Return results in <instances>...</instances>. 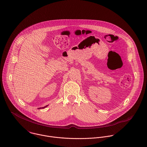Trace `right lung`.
I'll list each match as a JSON object with an SVG mask.
<instances>
[{
	"mask_svg": "<svg viewBox=\"0 0 147 147\" xmlns=\"http://www.w3.org/2000/svg\"><path fill=\"white\" fill-rule=\"evenodd\" d=\"M45 107H46V106ZM42 107V108H44V107ZM40 108H41V107H40Z\"/></svg>",
	"mask_w": 147,
	"mask_h": 147,
	"instance_id": "1",
	"label": "right lung"
}]
</instances>
